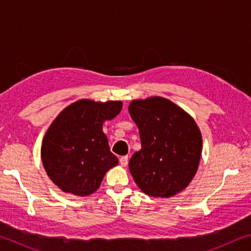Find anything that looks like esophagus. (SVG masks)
Returning a JSON list of instances; mask_svg holds the SVG:
<instances>
[{"label":"esophagus","mask_w":251,"mask_h":251,"mask_svg":"<svg viewBox=\"0 0 251 251\" xmlns=\"http://www.w3.org/2000/svg\"><path fill=\"white\" fill-rule=\"evenodd\" d=\"M120 164L122 165L123 167L127 166V164H128V156H123L120 158Z\"/></svg>","instance_id":"1"}]
</instances>
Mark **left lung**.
Returning a JSON list of instances; mask_svg holds the SVG:
<instances>
[{
    "label": "left lung",
    "instance_id": "8db88e82",
    "mask_svg": "<svg viewBox=\"0 0 251 251\" xmlns=\"http://www.w3.org/2000/svg\"><path fill=\"white\" fill-rule=\"evenodd\" d=\"M128 112L142 142L128 165L135 182L151 197L179 194L196 175L201 160L202 138L196 122L160 96L131 100Z\"/></svg>",
    "mask_w": 251,
    "mask_h": 251
}]
</instances>
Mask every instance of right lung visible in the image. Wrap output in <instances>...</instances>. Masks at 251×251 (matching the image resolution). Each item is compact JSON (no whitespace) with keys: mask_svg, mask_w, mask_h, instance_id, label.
I'll return each mask as SVG.
<instances>
[{"mask_svg":"<svg viewBox=\"0 0 251 251\" xmlns=\"http://www.w3.org/2000/svg\"><path fill=\"white\" fill-rule=\"evenodd\" d=\"M121 100H76L58 114L42 142L45 172L59 189L86 197L100 188L101 180L118 159L109 151L103 131L105 121L120 114Z\"/></svg>","mask_w":251,"mask_h":251,"instance_id":"obj_1","label":"right lung"}]
</instances>
